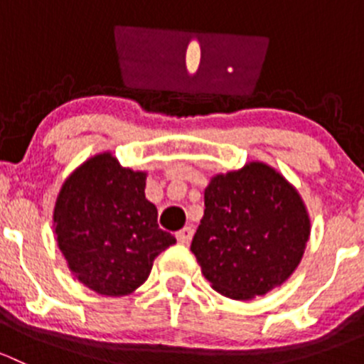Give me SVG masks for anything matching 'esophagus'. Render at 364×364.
Listing matches in <instances>:
<instances>
[{
  "label": "esophagus",
  "instance_id": "esophagus-1",
  "mask_svg": "<svg viewBox=\"0 0 364 364\" xmlns=\"http://www.w3.org/2000/svg\"><path fill=\"white\" fill-rule=\"evenodd\" d=\"M176 237H178L179 243L188 245L190 241H192V237H193V229H192V227H190V225L183 227L181 230H178V232H176Z\"/></svg>",
  "mask_w": 364,
  "mask_h": 364
}]
</instances>
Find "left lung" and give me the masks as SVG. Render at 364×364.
<instances>
[{
  "instance_id": "left-lung-1",
  "label": "left lung",
  "mask_w": 364,
  "mask_h": 364,
  "mask_svg": "<svg viewBox=\"0 0 364 364\" xmlns=\"http://www.w3.org/2000/svg\"><path fill=\"white\" fill-rule=\"evenodd\" d=\"M204 216L190 250L220 294L247 301L284 284L310 237L299 193L262 161L216 174L204 192Z\"/></svg>"
}]
</instances>
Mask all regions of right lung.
<instances>
[{"mask_svg": "<svg viewBox=\"0 0 364 364\" xmlns=\"http://www.w3.org/2000/svg\"><path fill=\"white\" fill-rule=\"evenodd\" d=\"M146 172L121 167L111 153L68 176L54 205V232L70 271L91 291L127 296L151 273L153 260L176 243L159 227L144 196Z\"/></svg>", "mask_w": 364, "mask_h": 364, "instance_id": "add662e5", "label": "right lung"}]
</instances>
